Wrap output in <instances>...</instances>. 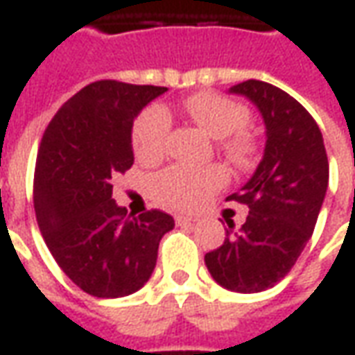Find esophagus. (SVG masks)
I'll return each instance as SVG.
<instances>
[{"label":"esophagus","instance_id":"1","mask_svg":"<svg viewBox=\"0 0 355 355\" xmlns=\"http://www.w3.org/2000/svg\"><path fill=\"white\" fill-rule=\"evenodd\" d=\"M175 220H177V225H192L196 219L194 217H186V215H177Z\"/></svg>","mask_w":355,"mask_h":355}]
</instances>
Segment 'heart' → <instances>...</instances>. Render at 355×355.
<instances>
[{
    "instance_id": "1",
    "label": "heart",
    "mask_w": 355,
    "mask_h": 355,
    "mask_svg": "<svg viewBox=\"0 0 355 355\" xmlns=\"http://www.w3.org/2000/svg\"><path fill=\"white\" fill-rule=\"evenodd\" d=\"M180 113L202 126L209 136L219 138L217 148L232 165L244 167L252 161L255 144L252 136L244 132L250 115L242 103L220 96L217 92H198L182 101ZM169 135V113L159 105L144 109L132 125L135 155L144 163L159 161L167 152ZM225 182L227 173L220 167L192 169L186 165H173L153 178L152 190L159 203L171 209L186 211L194 209Z\"/></svg>"
}]
</instances>
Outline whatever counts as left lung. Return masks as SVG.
Listing matches in <instances>:
<instances>
[{"label":"left lung","mask_w":355,"mask_h":355,"mask_svg":"<svg viewBox=\"0 0 355 355\" xmlns=\"http://www.w3.org/2000/svg\"><path fill=\"white\" fill-rule=\"evenodd\" d=\"M259 109L265 123V153L254 177L227 200L250 209L246 223H230L223 246L205 254V265L220 286L254 294L275 286L294 267L329 184V159L315 119L286 92L261 80L230 88Z\"/></svg>","instance_id":"obj_1"}]
</instances>
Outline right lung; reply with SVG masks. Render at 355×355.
Masks as SVG:
<instances>
[{
    "mask_svg": "<svg viewBox=\"0 0 355 355\" xmlns=\"http://www.w3.org/2000/svg\"><path fill=\"white\" fill-rule=\"evenodd\" d=\"M165 86L98 80L61 105L42 136L34 171L40 232L67 277L96 298H123L152 277L169 213L126 215L113 177L135 163L132 123Z\"/></svg>",
    "mask_w": 355,
    "mask_h": 355,
    "instance_id": "obj_1",
    "label": "right lung"
}]
</instances>
